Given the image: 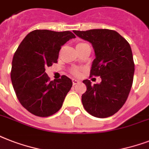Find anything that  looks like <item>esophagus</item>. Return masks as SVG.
Wrapping results in <instances>:
<instances>
[{"mask_svg":"<svg viewBox=\"0 0 149 149\" xmlns=\"http://www.w3.org/2000/svg\"><path fill=\"white\" fill-rule=\"evenodd\" d=\"M72 85L74 86V85H76V84H79V80H77V79H72Z\"/></svg>","mask_w":149,"mask_h":149,"instance_id":"34e87169","label":"esophagus"}]
</instances>
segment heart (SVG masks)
<instances>
[{
	"label": "heart",
	"instance_id": "heart-1",
	"mask_svg": "<svg viewBox=\"0 0 149 149\" xmlns=\"http://www.w3.org/2000/svg\"><path fill=\"white\" fill-rule=\"evenodd\" d=\"M83 44H84V43H78L76 47H78V46L83 45ZM72 73L74 75V76L79 77V75H80V73H81V71H80V70L78 69V68H74V69H72Z\"/></svg>",
	"mask_w": 149,
	"mask_h": 149
}]
</instances>
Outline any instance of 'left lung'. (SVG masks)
I'll list each match as a JSON object with an SVG mask.
<instances>
[{
    "instance_id": "1",
    "label": "left lung",
    "mask_w": 149,
    "mask_h": 149,
    "mask_svg": "<svg viewBox=\"0 0 149 149\" xmlns=\"http://www.w3.org/2000/svg\"><path fill=\"white\" fill-rule=\"evenodd\" d=\"M78 37L92 44L96 58L91 77H100V84L84 80L86 91L82 95L83 106L93 117L113 115L127 100L132 88L134 63L129 43L117 31L110 29L74 31Z\"/></svg>"
}]
</instances>
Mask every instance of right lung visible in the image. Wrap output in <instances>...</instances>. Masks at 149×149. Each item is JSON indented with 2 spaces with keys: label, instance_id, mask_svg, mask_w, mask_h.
Returning <instances> with one entry per match:
<instances>
[{
  "label": "right lung",
  "instance_id": "obj_1",
  "mask_svg": "<svg viewBox=\"0 0 149 149\" xmlns=\"http://www.w3.org/2000/svg\"><path fill=\"white\" fill-rule=\"evenodd\" d=\"M74 38L70 31L35 30L15 52L10 72L13 87L21 104L34 115L49 117L63 106L72 80L62 76L49 81L45 68L57 63L61 46Z\"/></svg>",
  "mask_w": 149,
  "mask_h": 149
}]
</instances>
